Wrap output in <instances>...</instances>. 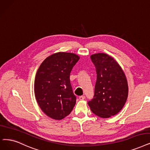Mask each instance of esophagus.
Here are the masks:
<instances>
[{
  "label": "esophagus",
  "mask_w": 150,
  "mask_h": 150,
  "mask_svg": "<svg viewBox=\"0 0 150 150\" xmlns=\"http://www.w3.org/2000/svg\"><path fill=\"white\" fill-rule=\"evenodd\" d=\"M79 98L80 100H83L86 98V97H85L84 95H82V96H80V97H79Z\"/></svg>",
  "instance_id": "esophagus-1"
}]
</instances>
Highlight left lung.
<instances>
[{
    "mask_svg": "<svg viewBox=\"0 0 150 150\" xmlns=\"http://www.w3.org/2000/svg\"><path fill=\"white\" fill-rule=\"evenodd\" d=\"M97 72L93 98L88 101L97 116L108 118L115 116L124 106L128 96L125 74L115 59L105 53L91 56Z\"/></svg>",
    "mask_w": 150,
    "mask_h": 150,
    "instance_id": "obj_1",
    "label": "left lung"
}]
</instances>
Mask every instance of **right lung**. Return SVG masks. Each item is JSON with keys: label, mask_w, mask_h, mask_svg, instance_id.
<instances>
[{"label": "right lung", "mask_w": 150, "mask_h": 150, "mask_svg": "<svg viewBox=\"0 0 150 150\" xmlns=\"http://www.w3.org/2000/svg\"><path fill=\"white\" fill-rule=\"evenodd\" d=\"M79 57L58 52L44 59L35 75L34 93L39 106L49 117L60 120L69 115L76 102L70 73Z\"/></svg>", "instance_id": "obj_1"}]
</instances>
